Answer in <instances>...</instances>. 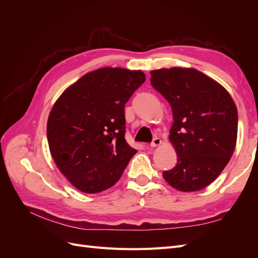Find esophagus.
Instances as JSON below:
<instances>
[{
	"label": "esophagus",
	"instance_id": "34e87169",
	"mask_svg": "<svg viewBox=\"0 0 258 258\" xmlns=\"http://www.w3.org/2000/svg\"><path fill=\"white\" fill-rule=\"evenodd\" d=\"M161 144V140L159 138H155L153 140V142L151 143V147H157Z\"/></svg>",
	"mask_w": 258,
	"mask_h": 258
}]
</instances>
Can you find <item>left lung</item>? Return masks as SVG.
Returning <instances> with one entry per match:
<instances>
[{
    "mask_svg": "<svg viewBox=\"0 0 258 258\" xmlns=\"http://www.w3.org/2000/svg\"><path fill=\"white\" fill-rule=\"evenodd\" d=\"M151 84L172 108L169 140L176 166L162 173L179 191H196L221 174L233 154L238 111L229 92L208 75L191 68L151 72Z\"/></svg>",
    "mask_w": 258,
    "mask_h": 258,
    "instance_id": "obj_1",
    "label": "left lung"
}]
</instances>
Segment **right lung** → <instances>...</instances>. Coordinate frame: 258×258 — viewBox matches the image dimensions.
<instances>
[{
    "label": "right lung",
    "mask_w": 258,
    "mask_h": 258,
    "mask_svg": "<svg viewBox=\"0 0 258 258\" xmlns=\"http://www.w3.org/2000/svg\"><path fill=\"white\" fill-rule=\"evenodd\" d=\"M144 82L140 70L101 68L54 102L47 120L49 151L75 188L96 194L120 178L137 153L124 139V104Z\"/></svg>",
    "instance_id": "add662e5"
}]
</instances>
